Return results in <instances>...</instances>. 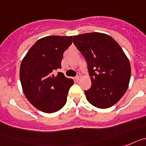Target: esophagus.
Instances as JSON below:
<instances>
[{
  "label": "esophagus",
  "instance_id": "34e87169",
  "mask_svg": "<svg viewBox=\"0 0 146 146\" xmlns=\"http://www.w3.org/2000/svg\"><path fill=\"white\" fill-rule=\"evenodd\" d=\"M79 79H80V77L79 76H76L74 78V80H75V82H78V81H79Z\"/></svg>",
  "mask_w": 146,
  "mask_h": 146
}]
</instances>
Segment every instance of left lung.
I'll list each match as a JSON object with an SVG mask.
<instances>
[{
	"label": "left lung",
	"mask_w": 146,
	"mask_h": 146,
	"mask_svg": "<svg viewBox=\"0 0 146 146\" xmlns=\"http://www.w3.org/2000/svg\"><path fill=\"white\" fill-rule=\"evenodd\" d=\"M73 43L85 58L92 86L84 91L87 101L100 109L111 107L127 90L131 66L118 43L98 32L73 36Z\"/></svg>",
	"instance_id": "left-lung-1"
}]
</instances>
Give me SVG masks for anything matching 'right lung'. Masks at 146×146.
Masks as SVG:
<instances>
[{
  "mask_svg": "<svg viewBox=\"0 0 146 146\" xmlns=\"http://www.w3.org/2000/svg\"><path fill=\"white\" fill-rule=\"evenodd\" d=\"M73 36H48L37 40L23 59L20 78L26 98L40 111L52 113L65 105L72 78L59 72L63 54L72 44Z\"/></svg>",
  "mask_w": 146,
  "mask_h": 146,
  "instance_id": "obj_1",
  "label": "right lung"
}]
</instances>
